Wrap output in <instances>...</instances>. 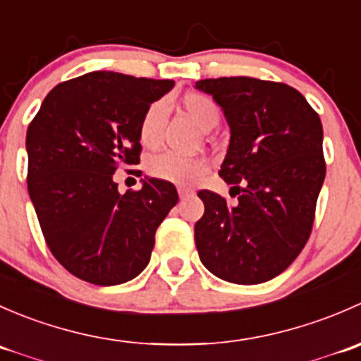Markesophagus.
Masks as SVG:
<instances>
[{"label":"esophagus","mask_w":361,"mask_h":361,"mask_svg":"<svg viewBox=\"0 0 361 361\" xmlns=\"http://www.w3.org/2000/svg\"><path fill=\"white\" fill-rule=\"evenodd\" d=\"M178 194H180V199H185V197H190L192 194H194V190H190V188H178Z\"/></svg>","instance_id":"esophagus-1"}]
</instances>
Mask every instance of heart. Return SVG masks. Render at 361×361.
<instances>
[{
    "instance_id": "obj_1",
    "label": "heart",
    "mask_w": 361,
    "mask_h": 361,
    "mask_svg": "<svg viewBox=\"0 0 361 361\" xmlns=\"http://www.w3.org/2000/svg\"><path fill=\"white\" fill-rule=\"evenodd\" d=\"M181 110L201 130H209L220 120V108L213 97L202 92H187L180 99ZM166 120V104L155 101L143 113L137 127V137L145 148H157L162 137V126ZM148 174L157 180L169 181L180 187H190L201 181L209 169L204 157H180L174 154L154 155L147 164Z\"/></svg>"
}]
</instances>
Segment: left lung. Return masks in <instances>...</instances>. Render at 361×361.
Listing matches in <instances>:
<instances>
[{
    "label": "left lung",
    "instance_id": "8db88e82",
    "mask_svg": "<svg viewBox=\"0 0 361 361\" xmlns=\"http://www.w3.org/2000/svg\"><path fill=\"white\" fill-rule=\"evenodd\" d=\"M195 87L213 96L231 126L220 176L239 195L228 204L199 192V257L225 281L265 283L290 267L311 235L326 173L322 120L286 83L224 76Z\"/></svg>",
    "mask_w": 361,
    "mask_h": 361
}]
</instances>
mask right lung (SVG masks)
Wrapping results in <instances>:
<instances>
[{
  "instance_id": "obj_1",
  "label": "right lung",
  "mask_w": 361,
  "mask_h": 361,
  "mask_svg": "<svg viewBox=\"0 0 361 361\" xmlns=\"http://www.w3.org/2000/svg\"><path fill=\"white\" fill-rule=\"evenodd\" d=\"M173 80L92 71L54 87L27 127V190L47 246L76 278L99 286L136 278L176 206L173 183L145 178L118 194L113 174L140 164V120Z\"/></svg>"
}]
</instances>
